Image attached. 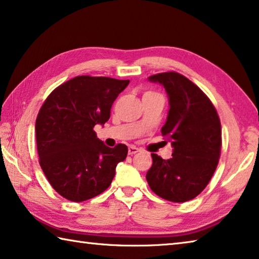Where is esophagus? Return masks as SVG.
<instances>
[{"label": "esophagus", "instance_id": "obj_1", "mask_svg": "<svg viewBox=\"0 0 259 259\" xmlns=\"http://www.w3.org/2000/svg\"><path fill=\"white\" fill-rule=\"evenodd\" d=\"M139 152V148H137L136 146H129V148H128V153H129V155H134V154H136V153H138Z\"/></svg>", "mask_w": 259, "mask_h": 259}]
</instances>
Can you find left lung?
<instances>
[{"label": "left lung", "instance_id": "8db88e82", "mask_svg": "<svg viewBox=\"0 0 259 259\" xmlns=\"http://www.w3.org/2000/svg\"><path fill=\"white\" fill-rule=\"evenodd\" d=\"M164 87L169 112L161 133L171 142L172 157L153 153L146 174L151 190L171 202H186L202 192L217 168L222 128L216 108L198 85L176 72L148 77Z\"/></svg>", "mask_w": 259, "mask_h": 259}]
</instances>
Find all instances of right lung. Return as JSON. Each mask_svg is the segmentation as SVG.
Returning <instances> with one entry per match:
<instances>
[{"mask_svg": "<svg viewBox=\"0 0 259 259\" xmlns=\"http://www.w3.org/2000/svg\"><path fill=\"white\" fill-rule=\"evenodd\" d=\"M129 80L76 76L48 96L37 114L40 165L54 190L73 202L93 199L111 185L128 147L111 148L97 138L95 125L107 122L114 100Z\"/></svg>", "mask_w": 259, "mask_h": 259, "instance_id": "1", "label": "right lung"}]
</instances>
